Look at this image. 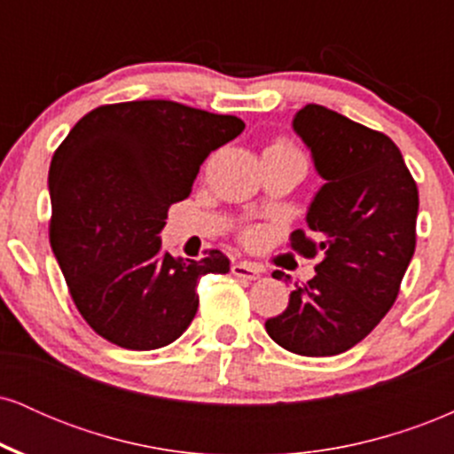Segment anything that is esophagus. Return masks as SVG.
<instances>
[{
    "label": "esophagus",
    "mask_w": 454,
    "mask_h": 454,
    "mask_svg": "<svg viewBox=\"0 0 454 454\" xmlns=\"http://www.w3.org/2000/svg\"><path fill=\"white\" fill-rule=\"evenodd\" d=\"M231 270H232V275H237V278L247 279V281L258 279L260 273H262V269H260L258 264H252V262H234Z\"/></svg>",
    "instance_id": "obj_1"
}]
</instances>
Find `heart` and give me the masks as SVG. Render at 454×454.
I'll list each match as a JSON object with an SVG mask.
<instances>
[{"mask_svg": "<svg viewBox=\"0 0 454 454\" xmlns=\"http://www.w3.org/2000/svg\"><path fill=\"white\" fill-rule=\"evenodd\" d=\"M267 151H284V153H296V155H301L299 151H296L294 145L290 143V140H286V138L275 140V143L270 145V147H269ZM243 239H245V243H258L260 239H262V231H260V228H249V231H245Z\"/></svg>", "mask_w": 454, "mask_h": 454, "instance_id": "b5f03b06", "label": "heart"}]
</instances>
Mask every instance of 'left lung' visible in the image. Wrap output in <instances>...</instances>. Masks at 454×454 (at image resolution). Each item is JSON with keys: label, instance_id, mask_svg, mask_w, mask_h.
<instances>
[{"label": "left lung", "instance_id": "obj_1", "mask_svg": "<svg viewBox=\"0 0 454 454\" xmlns=\"http://www.w3.org/2000/svg\"><path fill=\"white\" fill-rule=\"evenodd\" d=\"M293 126L326 184L307 211L311 234L294 231L290 247L322 260L264 326L284 350L335 356L363 341L397 301L416 247L419 187L387 134L320 104L301 108Z\"/></svg>", "mask_w": 454, "mask_h": 454}]
</instances>
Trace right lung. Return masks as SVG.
Returning <instances> with one entry per match:
<instances>
[{
    "label": "right lung",
    "mask_w": 454,
    "mask_h": 454,
    "mask_svg": "<svg viewBox=\"0 0 454 454\" xmlns=\"http://www.w3.org/2000/svg\"><path fill=\"white\" fill-rule=\"evenodd\" d=\"M245 123L173 100L104 104L51 160L49 239L76 309L126 350L168 346L194 320L196 286L228 273L217 249L176 260L161 247L168 207L190 196L200 164Z\"/></svg>",
    "instance_id": "1"
}]
</instances>
